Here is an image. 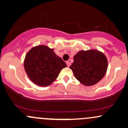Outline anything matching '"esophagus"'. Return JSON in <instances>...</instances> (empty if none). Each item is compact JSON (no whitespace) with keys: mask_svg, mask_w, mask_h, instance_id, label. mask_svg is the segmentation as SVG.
Wrapping results in <instances>:
<instances>
[{"mask_svg":"<svg viewBox=\"0 0 128 128\" xmlns=\"http://www.w3.org/2000/svg\"><path fill=\"white\" fill-rule=\"evenodd\" d=\"M66 64H67V66H68V67H69L70 66V62L69 61H67L66 62Z\"/></svg>","mask_w":128,"mask_h":128,"instance_id":"obj_1","label":"esophagus"}]
</instances>
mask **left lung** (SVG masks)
Returning a JSON list of instances; mask_svg holds the SVG:
<instances>
[{
  "mask_svg": "<svg viewBox=\"0 0 128 128\" xmlns=\"http://www.w3.org/2000/svg\"><path fill=\"white\" fill-rule=\"evenodd\" d=\"M74 60L69 68L74 72L76 79L84 86L96 84L106 75L108 59L99 50H80L74 56Z\"/></svg>",
  "mask_w": 128,
  "mask_h": 128,
  "instance_id": "1",
  "label": "left lung"
}]
</instances>
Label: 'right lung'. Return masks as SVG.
<instances>
[{"label": "right lung", "instance_id": "1", "mask_svg": "<svg viewBox=\"0 0 128 128\" xmlns=\"http://www.w3.org/2000/svg\"><path fill=\"white\" fill-rule=\"evenodd\" d=\"M24 66L31 81L41 87L48 86L54 82L60 72L67 66L54 49L47 46H34L25 55Z\"/></svg>", "mask_w": 128, "mask_h": 128}]
</instances>
